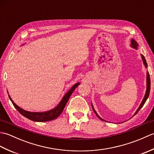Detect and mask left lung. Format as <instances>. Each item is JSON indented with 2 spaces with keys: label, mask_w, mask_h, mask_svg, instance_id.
<instances>
[{
  "label": "left lung",
  "mask_w": 154,
  "mask_h": 154,
  "mask_svg": "<svg viewBox=\"0 0 154 154\" xmlns=\"http://www.w3.org/2000/svg\"><path fill=\"white\" fill-rule=\"evenodd\" d=\"M138 44H137V42H136L134 40H133V39H132V40H131V47L133 48H134V49H136V50H137V48H138ZM141 56H142V60H143V65H144L145 67L147 68V67H148V64H147V63H146V60H145V57H144V56H143V55H141ZM146 79H147V80H146V82H147V88H146V94H145V96H144V97H143V100H142V102L141 103V104H140V105L139 108H138V109H137V110L136 111V112L134 113V116L136 115V114L138 112V111L142 109V107L143 106V104H145L146 100L148 99V97H149V92H150V77H149V74L148 72H147V77H146ZM92 108H93V110H94V113H95V114H97V116L98 117H99V119H100V120H104L103 119H101V118H100L99 115H98L97 113L96 112V111L94 110L93 105H92ZM104 121H105V120H104Z\"/></svg>",
  "instance_id": "8db88e82"
}]
</instances>
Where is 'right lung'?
<instances>
[{
	"mask_svg": "<svg viewBox=\"0 0 154 154\" xmlns=\"http://www.w3.org/2000/svg\"><path fill=\"white\" fill-rule=\"evenodd\" d=\"M80 83H77L75 84L74 85L71 87V89L68 91V92L65 94L63 97L62 98L60 103H59L58 105L54 108V109H51L50 110L45 111V112H29V111L25 110L24 109H21L20 107H19L18 105L13 102V100L11 99V97H9V99H11L12 103L13 105L16 108L18 112L20 113L22 115L25 116L27 119H30L31 120L35 121V122H46V121H50L54 119H57V118L60 115L61 113L63 112L64 108L66 105L67 101L69 99V97L73 93L74 90L76 89V87L79 85Z\"/></svg>",
	"mask_w": 154,
	"mask_h": 154,
	"instance_id": "add662e5",
	"label": "right lung"
}]
</instances>
